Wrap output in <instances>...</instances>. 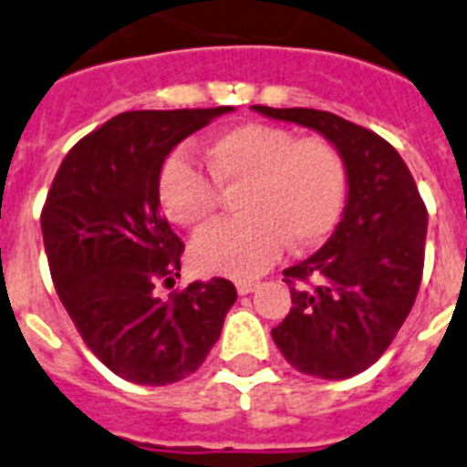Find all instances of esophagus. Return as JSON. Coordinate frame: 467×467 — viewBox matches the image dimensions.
<instances>
[{"label": "esophagus", "instance_id": "esophagus-1", "mask_svg": "<svg viewBox=\"0 0 467 467\" xmlns=\"http://www.w3.org/2000/svg\"><path fill=\"white\" fill-rule=\"evenodd\" d=\"M234 285H237V293L240 295H249L256 290V283H254V280H237Z\"/></svg>", "mask_w": 467, "mask_h": 467}]
</instances>
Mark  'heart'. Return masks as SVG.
<instances>
[{"label":"heart","mask_w":467,"mask_h":467,"mask_svg":"<svg viewBox=\"0 0 467 467\" xmlns=\"http://www.w3.org/2000/svg\"><path fill=\"white\" fill-rule=\"evenodd\" d=\"M211 182L187 158L172 155L158 174V199L170 221L206 225L221 192H237L240 218L215 223L192 242L196 271L254 278L290 242L305 249L338 221L345 199V162L321 136L295 139L287 129L246 122L215 136L203 150Z\"/></svg>","instance_id":"heart-1"}]
</instances>
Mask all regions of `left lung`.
<instances>
[{"label": "left lung", "instance_id": "left-lung-1", "mask_svg": "<svg viewBox=\"0 0 467 467\" xmlns=\"http://www.w3.org/2000/svg\"><path fill=\"white\" fill-rule=\"evenodd\" d=\"M252 109L319 131L345 162L343 218L319 252L283 271L293 309L271 336L302 374L355 377L384 355L418 297L427 237L418 184L369 129L324 109Z\"/></svg>", "mask_w": 467, "mask_h": 467}]
</instances>
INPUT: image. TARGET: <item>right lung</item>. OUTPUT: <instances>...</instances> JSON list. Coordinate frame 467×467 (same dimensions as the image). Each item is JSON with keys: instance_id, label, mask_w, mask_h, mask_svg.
Instances as JSON below:
<instances>
[{"instance_id": "obj_1", "label": "right lung", "mask_w": 467, "mask_h": 467, "mask_svg": "<svg viewBox=\"0 0 467 467\" xmlns=\"http://www.w3.org/2000/svg\"><path fill=\"white\" fill-rule=\"evenodd\" d=\"M233 108L134 109L83 136L55 174L40 225L49 273L83 343L117 377L187 379L221 338L237 299L230 280L180 278L184 244L161 213L158 174L174 146Z\"/></svg>"}]
</instances>
